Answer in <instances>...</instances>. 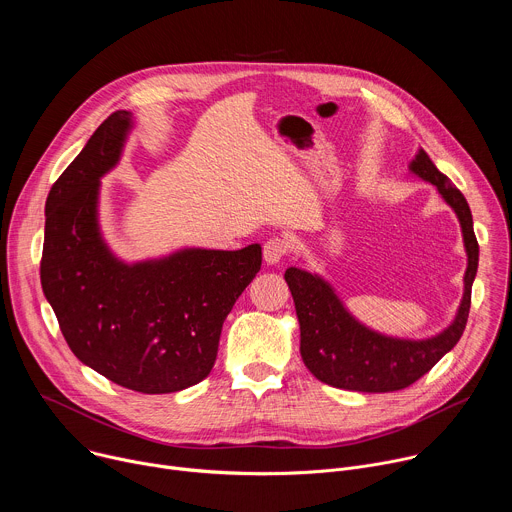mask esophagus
<instances>
[{
  "label": "esophagus",
  "mask_w": 512,
  "mask_h": 512,
  "mask_svg": "<svg viewBox=\"0 0 512 512\" xmlns=\"http://www.w3.org/2000/svg\"><path fill=\"white\" fill-rule=\"evenodd\" d=\"M287 251H289V241L283 237H273L263 245V259L269 265H275L287 255Z\"/></svg>",
  "instance_id": "34e87169"
}]
</instances>
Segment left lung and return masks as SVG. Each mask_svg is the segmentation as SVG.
<instances>
[{
	"instance_id": "left-lung-1",
	"label": "left lung",
	"mask_w": 512,
	"mask_h": 512,
	"mask_svg": "<svg viewBox=\"0 0 512 512\" xmlns=\"http://www.w3.org/2000/svg\"><path fill=\"white\" fill-rule=\"evenodd\" d=\"M409 170L437 186L442 198L454 208L462 225L468 269L464 275V298L454 322L437 336L405 340L379 334L362 326L348 314L328 281L310 271L289 267L285 281L294 296L300 320V352L308 371L336 389L360 393H391L413 385L446 352H450L468 322L472 283L478 269V241L472 212L464 194L444 176L429 156L419 150Z\"/></svg>"
}]
</instances>
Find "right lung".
<instances>
[{
    "mask_svg": "<svg viewBox=\"0 0 512 512\" xmlns=\"http://www.w3.org/2000/svg\"><path fill=\"white\" fill-rule=\"evenodd\" d=\"M129 127V111L111 113L52 184L40 281L87 367L137 393H176L212 371L223 322L261 269V245L119 261L101 239L97 202Z\"/></svg>",
    "mask_w": 512,
    "mask_h": 512,
    "instance_id": "add662e5",
    "label": "right lung"
}]
</instances>
